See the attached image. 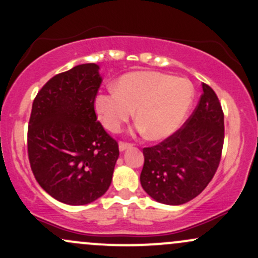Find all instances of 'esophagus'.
<instances>
[{"label": "esophagus", "mask_w": 258, "mask_h": 258, "mask_svg": "<svg viewBox=\"0 0 258 258\" xmlns=\"http://www.w3.org/2000/svg\"><path fill=\"white\" fill-rule=\"evenodd\" d=\"M130 148H132V144L125 143V142H120V143H119V149H120V152H125V150L130 149Z\"/></svg>", "instance_id": "esophagus-1"}]
</instances>
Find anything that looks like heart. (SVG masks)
I'll use <instances>...</instances> for the list:
<instances>
[{
	"instance_id": "1",
	"label": "heart",
	"mask_w": 258,
	"mask_h": 258,
	"mask_svg": "<svg viewBox=\"0 0 258 258\" xmlns=\"http://www.w3.org/2000/svg\"><path fill=\"white\" fill-rule=\"evenodd\" d=\"M194 99L189 80L156 72L122 75L114 88L96 97L94 109L111 132L130 120L136 109L138 130L150 141L170 137L184 122Z\"/></svg>"
}]
</instances>
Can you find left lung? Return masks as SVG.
I'll return each mask as SVG.
<instances>
[{
	"mask_svg": "<svg viewBox=\"0 0 258 258\" xmlns=\"http://www.w3.org/2000/svg\"><path fill=\"white\" fill-rule=\"evenodd\" d=\"M224 141V116L217 96L203 84V94L183 127L144 148L141 184L158 203L182 205L198 197L215 176Z\"/></svg>",
	"mask_w": 258,
	"mask_h": 258,
	"instance_id": "obj_1",
	"label": "left lung"
}]
</instances>
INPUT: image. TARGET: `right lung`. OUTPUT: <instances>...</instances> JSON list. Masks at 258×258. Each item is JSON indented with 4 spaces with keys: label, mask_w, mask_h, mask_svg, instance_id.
Listing matches in <instances>:
<instances>
[{
    "label": "right lung",
    "mask_w": 258,
    "mask_h": 258,
    "mask_svg": "<svg viewBox=\"0 0 258 258\" xmlns=\"http://www.w3.org/2000/svg\"><path fill=\"white\" fill-rule=\"evenodd\" d=\"M99 65L58 74L32 103L28 130L30 166L38 184L68 205L93 203L111 184L119 146L97 121Z\"/></svg>",
    "instance_id": "obj_1"
}]
</instances>
